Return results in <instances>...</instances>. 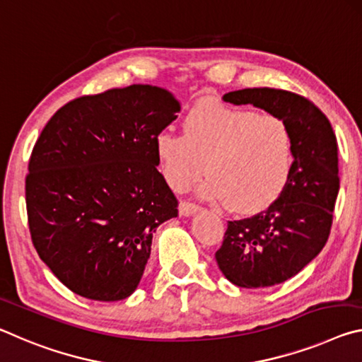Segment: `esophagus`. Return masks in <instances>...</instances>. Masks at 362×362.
Returning a JSON list of instances; mask_svg holds the SVG:
<instances>
[{"instance_id":"1","label":"esophagus","mask_w":362,"mask_h":362,"mask_svg":"<svg viewBox=\"0 0 362 362\" xmlns=\"http://www.w3.org/2000/svg\"><path fill=\"white\" fill-rule=\"evenodd\" d=\"M199 210V206L191 202H180V206H177V211H180V216H191L192 213H195Z\"/></svg>"}]
</instances>
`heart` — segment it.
I'll list each match as a JSON object with an SVG mask.
<instances>
[{
    "label": "heart",
    "instance_id": "obj_1",
    "mask_svg": "<svg viewBox=\"0 0 362 362\" xmlns=\"http://www.w3.org/2000/svg\"><path fill=\"white\" fill-rule=\"evenodd\" d=\"M153 149L171 189L185 191L206 171L204 197L245 215L281 197L293 165V138L281 117L216 103L195 104L182 136L160 133Z\"/></svg>",
    "mask_w": 362,
    "mask_h": 362
}]
</instances>
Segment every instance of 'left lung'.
<instances>
[{
	"mask_svg": "<svg viewBox=\"0 0 362 362\" xmlns=\"http://www.w3.org/2000/svg\"><path fill=\"white\" fill-rule=\"evenodd\" d=\"M223 100L281 117L293 138V165L281 197L258 215L228 221L215 253L226 279L258 288L286 282L322 250L340 189L339 149L329 118L311 100L276 88H245Z\"/></svg>",
	"mask_w": 362,
	"mask_h": 362,
	"instance_id": "left-lung-1",
	"label": "left lung"
}]
</instances>
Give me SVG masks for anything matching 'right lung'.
I'll return each instance as SVG.
<instances>
[{
  "mask_svg": "<svg viewBox=\"0 0 362 362\" xmlns=\"http://www.w3.org/2000/svg\"><path fill=\"white\" fill-rule=\"evenodd\" d=\"M180 110L163 88H114L70 100L35 142L25 177L32 242L74 293L118 301L138 287L153 233L177 216L153 142Z\"/></svg>",
  "mask_w": 362,
  "mask_h": 362,
  "instance_id": "right-lung-1",
  "label": "right lung"
}]
</instances>
